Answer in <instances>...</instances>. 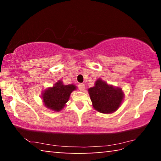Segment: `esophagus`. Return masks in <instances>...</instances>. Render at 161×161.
Instances as JSON below:
<instances>
[{
    "label": "esophagus",
    "mask_w": 161,
    "mask_h": 161,
    "mask_svg": "<svg viewBox=\"0 0 161 161\" xmlns=\"http://www.w3.org/2000/svg\"><path fill=\"white\" fill-rule=\"evenodd\" d=\"M78 88L80 91H84V89H85V86H84V84H82V83L79 84H78Z\"/></svg>",
    "instance_id": "esophagus-1"
}]
</instances>
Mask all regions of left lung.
<instances>
[{"label": "left lung", "mask_w": 161, "mask_h": 161, "mask_svg": "<svg viewBox=\"0 0 161 161\" xmlns=\"http://www.w3.org/2000/svg\"><path fill=\"white\" fill-rule=\"evenodd\" d=\"M94 108L103 114H110L118 109L124 98L121 89L115 88L98 80L95 86L89 89Z\"/></svg>", "instance_id": "8db88e82"}]
</instances>
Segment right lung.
Listing matches in <instances>:
<instances>
[{"instance_id":"right-lung-1","label":"right lung","mask_w":161,"mask_h":161,"mask_svg":"<svg viewBox=\"0 0 161 161\" xmlns=\"http://www.w3.org/2000/svg\"><path fill=\"white\" fill-rule=\"evenodd\" d=\"M76 89L73 84L63 85L62 81H59L52 88L46 89L42 94V99L46 107L52 110L59 111L64 107L70 94Z\"/></svg>"}]
</instances>
